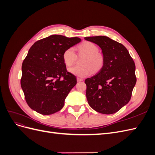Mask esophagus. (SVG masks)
Segmentation results:
<instances>
[{"instance_id":"34e87169","label":"esophagus","mask_w":155,"mask_h":155,"mask_svg":"<svg viewBox=\"0 0 155 155\" xmlns=\"http://www.w3.org/2000/svg\"><path fill=\"white\" fill-rule=\"evenodd\" d=\"M83 80V78H77V81H82Z\"/></svg>"}]
</instances>
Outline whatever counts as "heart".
I'll list each match as a JSON object with an SVG mask.
<instances>
[{
    "mask_svg": "<svg viewBox=\"0 0 155 155\" xmlns=\"http://www.w3.org/2000/svg\"><path fill=\"white\" fill-rule=\"evenodd\" d=\"M78 49L79 54L86 55V58L82 61L83 66H75L69 68V72L72 74L80 78H85L92 73V70L94 72H97L104 67V56L99 53V48L95 44L85 41L79 45ZM62 58L66 66H72L77 58L74 48L70 47L65 50L63 53Z\"/></svg>",
    "mask_w": 155,
    "mask_h": 155,
    "instance_id": "heart-1",
    "label": "heart"
}]
</instances>
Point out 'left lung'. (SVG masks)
I'll list each match as a JSON object with an SVG mask.
<instances>
[{
  "label": "left lung",
  "mask_w": 155,
  "mask_h": 155,
  "mask_svg": "<svg viewBox=\"0 0 155 155\" xmlns=\"http://www.w3.org/2000/svg\"><path fill=\"white\" fill-rule=\"evenodd\" d=\"M102 50L105 63L94 76L85 79L89 105L101 114L118 112L130 101L137 82L135 64L128 50L106 36L85 37Z\"/></svg>",
  "instance_id": "obj_1"
}]
</instances>
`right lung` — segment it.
<instances>
[{
  "mask_svg": "<svg viewBox=\"0 0 155 155\" xmlns=\"http://www.w3.org/2000/svg\"><path fill=\"white\" fill-rule=\"evenodd\" d=\"M81 41L79 37L52 35L31 46L22 64L21 85L31 109L50 115L63 107L65 98L77 80L67 71L62 55Z\"/></svg>",
  "mask_w": 155,
  "mask_h": 155,
  "instance_id": "1",
  "label": "right lung"
}]
</instances>
